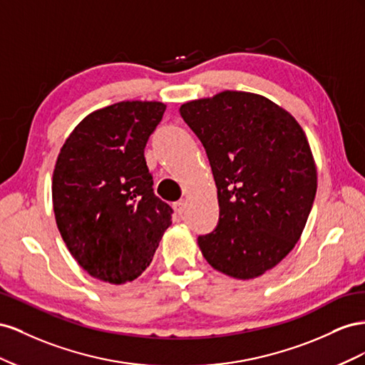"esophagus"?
<instances>
[{
	"instance_id": "1",
	"label": "esophagus",
	"mask_w": 365,
	"mask_h": 365,
	"mask_svg": "<svg viewBox=\"0 0 365 365\" xmlns=\"http://www.w3.org/2000/svg\"><path fill=\"white\" fill-rule=\"evenodd\" d=\"M173 207H174V210H175V212H177V214H179V215H182V214L185 212V207H186V202H185V200H179V202H174Z\"/></svg>"
}]
</instances>
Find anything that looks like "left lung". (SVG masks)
<instances>
[{
  "label": "left lung",
  "mask_w": 365,
  "mask_h": 365,
  "mask_svg": "<svg viewBox=\"0 0 365 365\" xmlns=\"http://www.w3.org/2000/svg\"><path fill=\"white\" fill-rule=\"evenodd\" d=\"M180 114L206 150L220 217L199 235L218 272L251 279L299 240L317 194V166L303 128L264 96L226 90L186 102Z\"/></svg>",
  "instance_id": "left-lung-1"
}]
</instances>
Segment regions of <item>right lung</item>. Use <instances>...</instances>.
Returning a JSON list of instances; mask_svg holds the SVG:
<instances>
[{
	"label": "right lung",
	"instance_id": "obj_1",
	"mask_svg": "<svg viewBox=\"0 0 365 365\" xmlns=\"http://www.w3.org/2000/svg\"><path fill=\"white\" fill-rule=\"evenodd\" d=\"M165 108L123 101L93 111L58 155L51 197L61 237L78 264L106 283L138 278L171 225L173 207L154 194L143 155Z\"/></svg>",
	"mask_w": 365,
	"mask_h": 365
}]
</instances>
